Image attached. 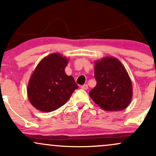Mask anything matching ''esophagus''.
Listing matches in <instances>:
<instances>
[{"mask_svg": "<svg viewBox=\"0 0 156 156\" xmlns=\"http://www.w3.org/2000/svg\"><path fill=\"white\" fill-rule=\"evenodd\" d=\"M80 88L82 89H84V90H87V89H88V85H87V84H84V85L80 87Z\"/></svg>", "mask_w": 156, "mask_h": 156, "instance_id": "34e87169", "label": "esophagus"}]
</instances>
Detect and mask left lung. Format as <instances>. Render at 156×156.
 <instances>
[{
    "instance_id": "obj_1",
    "label": "left lung",
    "mask_w": 156,
    "mask_h": 156,
    "mask_svg": "<svg viewBox=\"0 0 156 156\" xmlns=\"http://www.w3.org/2000/svg\"><path fill=\"white\" fill-rule=\"evenodd\" d=\"M97 85L89 93L102 109L117 112L126 108L133 97L129 75L122 64L114 57H103L94 62Z\"/></svg>"
}]
</instances>
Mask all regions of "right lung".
Segmentation results:
<instances>
[{
	"label": "right lung",
	"instance_id": "right-lung-1",
	"mask_svg": "<svg viewBox=\"0 0 156 156\" xmlns=\"http://www.w3.org/2000/svg\"><path fill=\"white\" fill-rule=\"evenodd\" d=\"M69 59L60 53L47 55L37 64L27 87L30 103L37 110L51 112L62 106L78 85L65 73Z\"/></svg>",
	"mask_w": 156,
	"mask_h": 156
}]
</instances>
